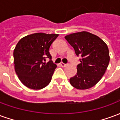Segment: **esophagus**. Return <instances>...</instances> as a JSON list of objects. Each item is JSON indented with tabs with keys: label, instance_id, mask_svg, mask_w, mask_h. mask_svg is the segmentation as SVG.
I'll return each instance as SVG.
<instances>
[{
	"label": "esophagus",
	"instance_id": "1",
	"mask_svg": "<svg viewBox=\"0 0 120 120\" xmlns=\"http://www.w3.org/2000/svg\"><path fill=\"white\" fill-rule=\"evenodd\" d=\"M60 65H61L62 67H65V65H66V64H64V63L61 62L60 63Z\"/></svg>",
	"mask_w": 120,
	"mask_h": 120
}]
</instances>
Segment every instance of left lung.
Segmentation results:
<instances>
[{
	"instance_id": "obj_1",
	"label": "left lung",
	"mask_w": 120,
	"mask_h": 120,
	"mask_svg": "<svg viewBox=\"0 0 120 120\" xmlns=\"http://www.w3.org/2000/svg\"><path fill=\"white\" fill-rule=\"evenodd\" d=\"M76 55L81 56L77 73L69 79L71 86L78 89H87L95 86L108 67L110 57L107 45L100 38L87 31L65 36Z\"/></svg>"
}]
</instances>
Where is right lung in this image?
Listing matches in <instances>:
<instances>
[{
	"label": "right lung",
	"instance_id": "obj_1",
	"mask_svg": "<svg viewBox=\"0 0 120 120\" xmlns=\"http://www.w3.org/2000/svg\"><path fill=\"white\" fill-rule=\"evenodd\" d=\"M58 34L38 33L22 38L13 52L15 72L25 86L41 89L50 83L56 65L53 64L49 47ZM50 60L44 63L45 59Z\"/></svg>",
	"mask_w": 120,
	"mask_h": 120
}]
</instances>
